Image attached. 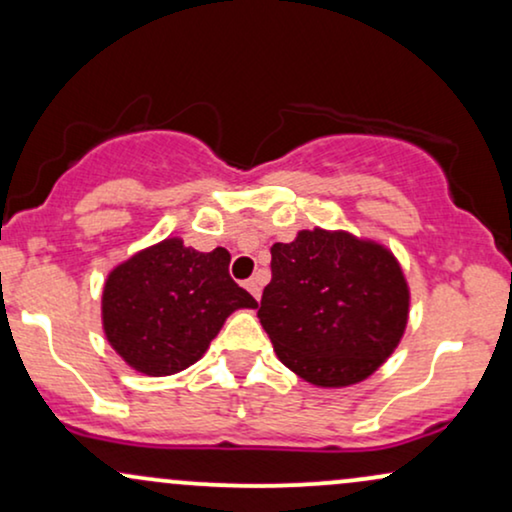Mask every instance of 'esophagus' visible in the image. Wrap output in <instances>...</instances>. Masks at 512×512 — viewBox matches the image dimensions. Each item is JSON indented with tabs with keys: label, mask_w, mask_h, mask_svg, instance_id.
I'll list each match as a JSON object with an SVG mask.
<instances>
[{
	"label": "esophagus",
	"mask_w": 512,
	"mask_h": 512,
	"mask_svg": "<svg viewBox=\"0 0 512 512\" xmlns=\"http://www.w3.org/2000/svg\"><path fill=\"white\" fill-rule=\"evenodd\" d=\"M245 288H248V291L252 293V298L260 300V295H262V283H260V279H257V276H252V279L245 281Z\"/></svg>",
	"instance_id": "1"
}]
</instances>
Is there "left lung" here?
<instances>
[{"mask_svg": "<svg viewBox=\"0 0 512 512\" xmlns=\"http://www.w3.org/2000/svg\"><path fill=\"white\" fill-rule=\"evenodd\" d=\"M408 300L389 250L315 229L272 245V281L257 317L283 365L310 384L348 386L398 346Z\"/></svg>", "mask_w": 512, "mask_h": 512, "instance_id": "8db88e82", "label": "left lung"}]
</instances>
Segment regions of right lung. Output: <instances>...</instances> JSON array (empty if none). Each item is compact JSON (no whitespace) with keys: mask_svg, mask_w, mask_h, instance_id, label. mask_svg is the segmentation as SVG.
<instances>
[{"mask_svg":"<svg viewBox=\"0 0 512 512\" xmlns=\"http://www.w3.org/2000/svg\"><path fill=\"white\" fill-rule=\"evenodd\" d=\"M226 248L197 252L162 240L109 274L102 295L104 334L128 365L164 377L193 365L224 319L257 300L229 274Z\"/></svg>","mask_w":512,"mask_h":512,"instance_id":"right-lung-1","label":"right lung"}]
</instances>
